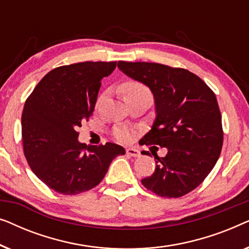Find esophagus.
Here are the masks:
<instances>
[{
    "label": "esophagus",
    "mask_w": 249,
    "mask_h": 249,
    "mask_svg": "<svg viewBox=\"0 0 249 249\" xmlns=\"http://www.w3.org/2000/svg\"><path fill=\"white\" fill-rule=\"evenodd\" d=\"M125 153H127L128 156H130V158H138L139 155H141V152L138 151V149L136 148H127V151H125Z\"/></svg>",
    "instance_id": "esophagus-1"
}]
</instances>
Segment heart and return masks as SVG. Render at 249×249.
<instances>
[{"label":"heart","mask_w":249,"mask_h":249,"mask_svg":"<svg viewBox=\"0 0 249 249\" xmlns=\"http://www.w3.org/2000/svg\"><path fill=\"white\" fill-rule=\"evenodd\" d=\"M122 93H124V101L141 96H151L148 88L141 83H137V81H129V83L124 84L122 86ZM115 137H117L118 141L127 142L131 141L132 134L128 129L119 128L115 131Z\"/></svg>","instance_id":"1"}]
</instances>
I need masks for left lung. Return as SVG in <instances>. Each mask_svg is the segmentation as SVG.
<instances>
[{"label": "left lung", "instance_id": "obj_1", "mask_svg": "<svg viewBox=\"0 0 249 249\" xmlns=\"http://www.w3.org/2000/svg\"><path fill=\"white\" fill-rule=\"evenodd\" d=\"M118 68L151 89L155 120L142 144L165 147L156 156L152 176L142 179L148 190L162 197H181L209 176L223 144L222 122L215 94L188 70L152 62H124Z\"/></svg>", "mask_w": 249, "mask_h": 249}]
</instances>
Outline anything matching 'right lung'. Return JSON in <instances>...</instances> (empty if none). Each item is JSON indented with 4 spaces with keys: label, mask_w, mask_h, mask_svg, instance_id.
Here are the masks:
<instances>
[{
    "label": "right lung",
    "mask_w": 249,
    "mask_h": 249,
    "mask_svg": "<svg viewBox=\"0 0 249 249\" xmlns=\"http://www.w3.org/2000/svg\"><path fill=\"white\" fill-rule=\"evenodd\" d=\"M117 62H80L50 71L27 98L21 117L23 153L37 176L54 192L77 195L102 181L111 162L124 155L113 142L87 146L78 128L91 117L101 80Z\"/></svg>",
    "instance_id": "obj_1"
}]
</instances>
